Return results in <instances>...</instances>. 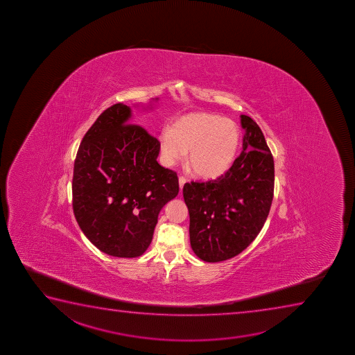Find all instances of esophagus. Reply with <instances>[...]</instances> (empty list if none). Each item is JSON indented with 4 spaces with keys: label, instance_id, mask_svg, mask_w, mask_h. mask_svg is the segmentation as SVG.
<instances>
[{
    "label": "esophagus",
    "instance_id": "obj_1",
    "mask_svg": "<svg viewBox=\"0 0 355 355\" xmlns=\"http://www.w3.org/2000/svg\"><path fill=\"white\" fill-rule=\"evenodd\" d=\"M188 182V180L185 178V177H183V175H180V189L182 190L184 187V184L187 183Z\"/></svg>",
    "mask_w": 355,
    "mask_h": 355
}]
</instances>
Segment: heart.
Masks as SVG:
<instances>
[{
	"label": "heart",
	"mask_w": 355,
	"mask_h": 355,
	"mask_svg": "<svg viewBox=\"0 0 355 355\" xmlns=\"http://www.w3.org/2000/svg\"><path fill=\"white\" fill-rule=\"evenodd\" d=\"M241 133L238 123L217 114H187L171 130H162L159 148L166 165H173L189 152L188 164L195 175L214 180L230 170L238 155Z\"/></svg>",
	"instance_id": "1"
}]
</instances>
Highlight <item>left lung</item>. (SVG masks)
Listing matches in <instances>:
<instances>
[{"instance_id":"8db88e82","label":"left lung","mask_w":355,"mask_h":355,"mask_svg":"<svg viewBox=\"0 0 355 355\" xmlns=\"http://www.w3.org/2000/svg\"><path fill=\"white\" fill-rule=\"evenodd\" d=\"M246 130L242 152L225 175L184 185L190 215V243L207 263L233 258L246 250L266 221L275 190V162L263 132L241 115Z\"/></svg>"}]
</instances>
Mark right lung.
<instances>
[{"instance_id":"1","label":"right lung","mask_w":355,"mask_h":355,"mask_svg":"<svg viewBox=\"0 0 355 355\" xmlns=\"http://www.w3.org/2000/svg\"><path fill=\"white\" fill-rule=\"evenodd\" d=\"M130 116L128 105L116 103L97 117L80 142L72 178L80 230L117 258L145 253L160 210L180 191L177 173L157 162L158 140Z\"/></svg>"}]
</instances>
